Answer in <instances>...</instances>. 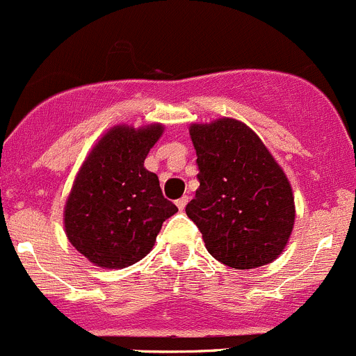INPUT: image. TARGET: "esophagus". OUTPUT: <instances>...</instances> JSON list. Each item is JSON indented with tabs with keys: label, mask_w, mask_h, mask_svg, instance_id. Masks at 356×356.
<instances>
[{
	"label": "esophagus",
	"mask_w": 356,
	"mask_h": 356,
	"mask_svg": "<svg viewBox=\"0 0 356 356\" xmlns=\"http://www.w3.org/2000/svg\"><path fill=\"white\" fill-rule=\"evenodd\" d=\"M186 204H188V195H183V197H179V199L177 200V206H178V209L179 211H183L186 207Z\"/></svg>",
	"instance_id": "1"
}]
</instances>
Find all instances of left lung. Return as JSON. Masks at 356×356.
I'll return each instance as SVG.
<instances>
[{
	"label": "left lung",
	"mask_w": 356,
	"mask_h": 356,
	"mask_svg": "<svg viewBox=\"0 0 356 356\" xmlns=\"http://www.w3.org/2000/svg\"><path fill=\"white\" fill-rule=\"evenodd\" d=\"M188 131L200 185L185 211L209 254L237 270L272 263L286 249L296 218L284 170L261 138L237 119L190 124Z\"/></svg>",
	"instance_id": "obj_1"
}]
</instances>
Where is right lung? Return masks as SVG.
Returning a JSON list of instances; mask_svg holds the SVG:
<instances>
[{"instance_id":"1","label":"right lung","mask_w":356,"mask_h":356,"mask_svg":"<svg viewBox=\"0 0 356 356\" xmlns=\"http://www.w3.org/2000/svg\"><path fill=\"white\" fill-rule=\"evenodd\" d=\"M163 133L159 122L114 126L77 171L63 227L70 244L100 268L121 270L145 258L164 221L178 211L163 195L157 175L143 166Z\"/></svg>"}]
</instances>
